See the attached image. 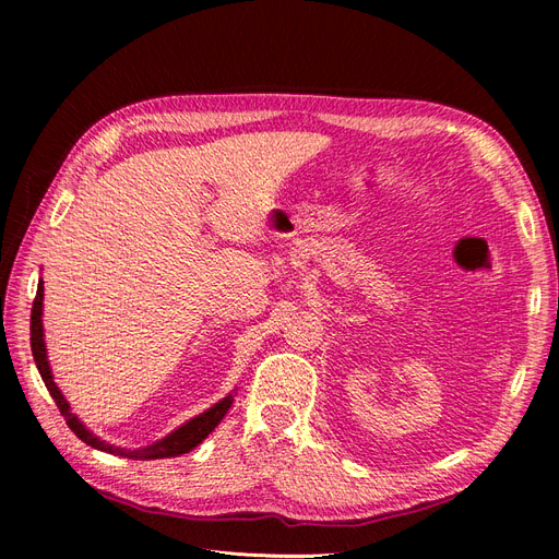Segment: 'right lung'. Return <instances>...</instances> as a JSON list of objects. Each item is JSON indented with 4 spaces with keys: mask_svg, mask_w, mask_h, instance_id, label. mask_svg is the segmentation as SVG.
Returning <instances> with one entry per match:
<instances>
[{
    "mask_svg": "<svg viewBox=\"0 0 559 559\" xmlns=\"http://www.w3.org/2000/svg\"><path fill=\"white\" fill-rule=\"evenodd\" d=\"M41 314H44V282L39 280V286H37V298H35V306H32V319H29V345H32V357H35V364L39 368V376L46 384V389L50 392V396H53L56 405L60 408L62 417L67 419V425H70V429L81 438L83 443L95 448V450H103V452H109V454H118V456H126V460H167V456H179V454H186L191 452L195 445H200L205 438L214 431V427L222 421L228 413V408L233 405V399H235V392L226 394L222 401H216L212 408H207L205 413H200L195 417H191L189 421H183L181 427H177L175 431H170L167 436H163L160 441H154L151 445H144V448H118V445H111L107 441H103V438L95 436L83 421L72 413L70 408V401L64 399V394L60 392V386L56 384L53 380V370H50V364H48V354H46V337H44V321H41Z\"/></svg>",
    "mask_w": 559,
    "mask_h": 559,
    "instance_id": "1",
    "label": "right lung"
}]
</instances>
